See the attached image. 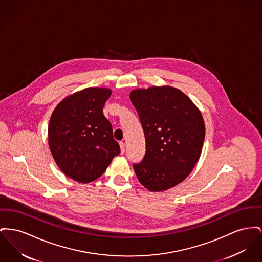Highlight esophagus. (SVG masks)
I'll return each instance as SVG.
<instances>
[{
	"mask_svg": "<svg viewBox=\"0 0 262 262\" xmlns=\"http://www.w3.org/2000/svg\"><path fill=\"white\" fill-rule=\"evenodd\" d=\"M120 146H121V152H122V154H124L125 145H124V143H123V141H121V142H120Z\"/></svg>",
	"mask_w": 262,
	"mask_h": 262,
	"instance_id": "1",
	"label": "esophagus"
}]
</instances>
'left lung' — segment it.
<instances>
[{
    "instance_id": "left-lung-1",
    "label": "left lung",
    "mask_w": 262,
    "mask_h": 262,
    "mask_svg": "<svg viewBox=\"0 0 262 262\" xmlns=\"http://www.w3.org/2000/svg\"><path fill=\"white\" fill-rule=\"evenodd\" d=\"M129 98L145 138L144 157L133 164L139 182L152 192L181 183L200 158L205 139L200 111L169 86L137 89Z\"/></svg>"
}]
</instances>
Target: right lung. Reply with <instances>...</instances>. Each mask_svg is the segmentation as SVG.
<instances>
[{"mask_svg": "<svg viewBox=\"0 0 262 262\" xmlns=\"http://www.w3.org/2000/svg\"><path fill=\"white\" fill-rule=\"evenodd\" d=\"M111 94L107 88L84 89L62 100L51 115L50 151L62 172L80 183L99 178L121 152L103 114Z\"/></svg>", "mask_w": 262, "mask_h": 262, "instance_id": "add662e5", "label": "right lung"}]
</instances>
